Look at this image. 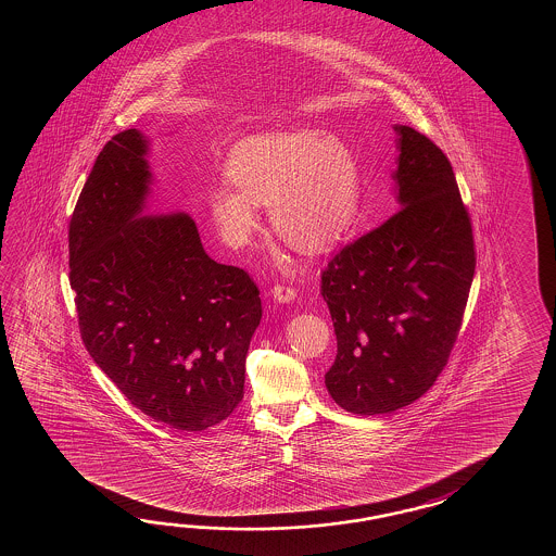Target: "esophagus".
I'll list each match as a JSON object with an SVG mask.
<instances>
[{
  "instance_id": "esophagus-1",
  "label": "esophagus",
  "mask_w": 556,
  "mask_h": 556,
  "mask_svg": "<svg viewBox=\"0 0 556 556\" xmlns=\"http://www.w3.org/2000/svg\"><path fill=\"white\" fill-rule=\"evenodd\" d=\"M273 295L276 302H280V304H290V302L295 298V290L294 288H290V286H280V283H276L273 288Z\"/></svg>"
}]
</instances>
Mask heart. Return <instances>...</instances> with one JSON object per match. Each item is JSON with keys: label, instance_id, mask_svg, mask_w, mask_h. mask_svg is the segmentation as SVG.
Here are the masks:
<instances>
[{"label": "heart", "instance_id": "b5f03b06", "mask_svg": "<svg viewBox=\"0 0 556 556\" xmlns=\"http://www.w3.org/2000/svg\"><path fill=\"white\" fill-rule=\"evenodd\" d=\"M230 182L206 194L218 237L249 247L261 225L258 206H273L276 232L298 250L319 252L354 223L359 168L350 147L318 129L274 130L238 141L228 154Z\"/></svg>", "mask_w": 556, "mask_h": 556}]
</instances>
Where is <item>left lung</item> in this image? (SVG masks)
I'll return each mask as SVG.
<instances>
[{
    "label": "left lung",
    "mask_w": 556,
    "mask_h": 556,
    "mask_svg": "<svg viewBox=\"0 0 556 556\" xmlns=\"http://www.w3.org/2000/svg\"><path fill=\"white\" fill-rule=\"evenodd\" d=\"M393 130L400 211L321 273L338 340L326 388L350 414H390L435 383L475 274L471 220L450 159L412 127Z\"/></svg>",
    "instance_id": "left-lung-1"
}]
</instances>
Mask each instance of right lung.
I'll return each mask as SVG.
<instances>
[{
	"label": "right lung",
	"mask_w": 556,
	"mask_h": 556,
	"mask_svg": "<svg viewBox=\"0 0 556 556\" xmlns=\"http://www.w3.org/2000/svg\"><path fill=\"white\" fill-rule=\"evenodd\" d=\"M149 139L97 156L70 223V282L85 348L137 409L178 431L225 421L244 395L261 292L214 262L187 213L144 214Z\"/></svg>",
	"instance_id": "add662e5"
}]
</instances>
